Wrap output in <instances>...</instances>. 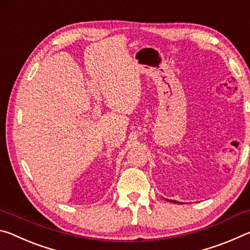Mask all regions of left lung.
Segmentation results:
<instances>
[{
  "label": "left lung",
  "instance_id": "left-lung-1",
  "mask_svg": "<svg viewBox=\"0 0 250 250\" xmlns=\"http://www.w3.org/2000/svg\"><path fill=\"white\" fill-rule=\"evenodd\" d=\"M170 202H172V203H179V202H176V201H170Z\"/></svg>",
  "mask_w": 250,
  "mask_h": 250
}]
</instances>
